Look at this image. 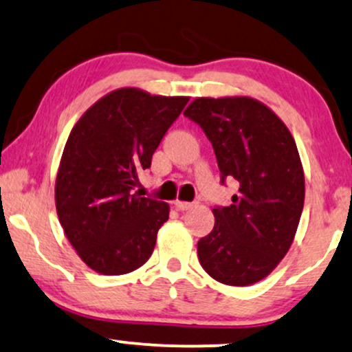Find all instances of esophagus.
Wrapping results in <instances>:
<instances>
[{"mask_svg":"<svg viewBox=\"0 0 352 352\" xmlns=\"http://www.w3.org/2000/svg\"><path fill=\"white\" fill-rule=\"evenodd\" d=\"M173 205H175L177 208H179V210L185 211V210H190V208H193V206H195V203H190V201H182V200H175V201H173Z\"/></svg>","mask_w":352,"mask_h":352,"instance_id":"obj_1","label":"esophagus"}]
</instances>
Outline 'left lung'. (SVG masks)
<instances>
[{
  "mask_svg": "<svg viewBox=\"0 0 352 352\" xmlns=\"http://www.w3.org/2000/svg\"><path fill=\"white\" fill-rule=\"evenodd\" d=\"M184 114L213 144L221 180L239 184L232 205L213 208L214 228L198 241V259L214 280L252 285L277 267L297 232L305 201L297 144L251 96L195 98Z\"/></svg>",
  "mask_w": 352,
  "mask_h": 352,
  "instance_id": "left-lung-1",
  "label": "left lung"
}]
</instances>
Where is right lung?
I'll return each mask as SVG.
<instances>
[{"label":"right lung","instance_id":"add662e5","mask_svg":"<svg viewBox=\"0 0 352 352\" xmlns=\"http://www.w3.org/2000/svg\"><path fill=\"white\" fill-rule=\"evenodd\" d=\"M187 103L188 96L118 88L72 129L55 179V208L72 248L95 272L129 274L154 251L170 206L133 188Z\"/></svg>","mask_w":352,"mask_h":352}]
</instances>
